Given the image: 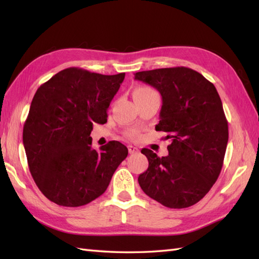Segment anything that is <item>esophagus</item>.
<instances>
[{
  "mask_svg": "<svg viewBox=\"0 0 259 259\" xmlns=\"http://www.w3.org/2000/svg\"><path fill=\"white\" fill-rule=\"evenodd\" d=\"M128 150H129V153H137L139 151V149L135 146H128Z\"/></svg>",
  "mask_w": 259,
  "mask_h": 259,
  "instance_id": "obj_1",
  "label": "esophagus"
}]
</instances>
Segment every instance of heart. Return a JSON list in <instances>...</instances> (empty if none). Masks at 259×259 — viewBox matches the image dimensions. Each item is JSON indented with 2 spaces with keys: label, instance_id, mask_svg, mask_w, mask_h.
I'll use <instances>...</instances> for the list:
<instances>
[{
  "label": "heart",
  "instance_id": "obj_1",
  "mask_svg": "<svg viewBox=\"0 0 259 259\" xmlns=\"http://www.w3.org/2000/svg\"><path fill=\"white\" fill-rule=\"evenodd\" d=\"M150 91H153V90H151L150 88H146V87H142V88H138V89H136L135 90V95H138V93H145V92H150ZM138 130H136V129H131V130H129L128 131V137L129 138H136L137 136H138Z\"/></svg>",
  "mask_w": 259,
  "mask_h": 259
}]
</instances>
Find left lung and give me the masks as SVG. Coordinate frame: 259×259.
<instances>
[{
  "instance_id": "1",
  "label": "left lung",
  "mask_w": 259,
  "mask_h": 259,
  "mask_svg": "<svg viewBox=\"0 0 259 259\" xmlns=\"http://www.w3.org/2000/svg\"><path fill=\"white\" fill-rule=\"evenodd\" d=\"M135 79L159 91L162 106L157 131L171 140L169 155L144 148L149 167L138 177L145 194L168 208L195 205L216 183L228 142V122L216 88L197 71L164 68Z\"/></svg>"
}]
</instances>
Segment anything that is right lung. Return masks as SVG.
<instances>
[{
  "label": "right lung",
  "instance_id": "right-lung-1",
  "mask_svg": "<svg viewBox=\"0 0 259 259\" xmlns=\"http://www.w3.org/2000/svg\"><path fill=\"white\" fill-rule=\"evenodd\" d=\"M124 73L104 75L79 68L60 71L36 90L23 128L30 172L49 200L79 207L107 190L128 156L119 141L97 151L93 124L107 122V110Z\"/></svg>",
  "mask_w": 259,
  "mask_h": 259
}]
</instances>
